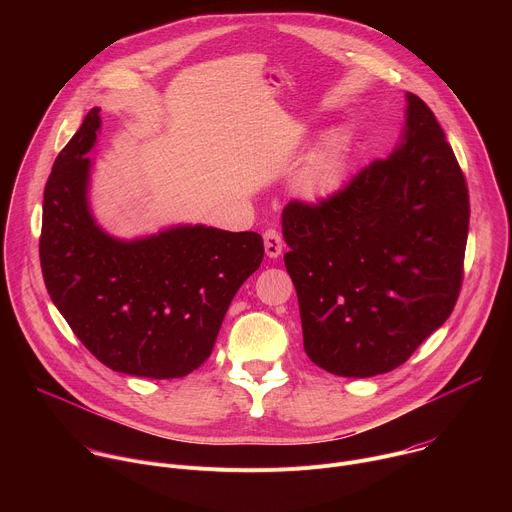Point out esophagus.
Returning a JSON list of instances; mask_svg holds the SVG:
<instances>
[{
    "mask_svg": "<svg viewBox=\"0 0 512 512\" xmlns=\"http://www.w3.org/2000/svg\"><path fill=\"white\" fill-rule=\"evenodd\" d=\"M263 243H265V253L269 259H277L283 251V241L281 235L275 229H267L263 233Z\"/></svg>",
    "mask_w": 512,
    "mask_h": 512,
    "instance_id": "34e87169",
    "label": "esophagus"
}]
</instances>
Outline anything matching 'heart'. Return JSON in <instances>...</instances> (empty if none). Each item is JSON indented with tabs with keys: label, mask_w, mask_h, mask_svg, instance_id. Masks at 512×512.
I'll use <instances>...</instances> for the list:
<instances>
[{
	"label": "heart",
	"mask_w": 512,
	"mask_h": 512,
	"mask_svg": "<svg viewBox=\"0 0 512 512\" xmlns=\"http://www.w3.org/2000/svg\"><path fill=\"white\" fill-rule=\"evenodd\" d=\"M344 172V152L342 141L338 137H330L324 148L312 158V162L302 170L296 180V192L306 200H320L342 180Z\"/></svg>",
	"instance_id": "1"
}]
</instances>
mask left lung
<instances>
[{
  "label": "left lung",
  "mask_w": 512,
  "mask_h": 512,
  "mask_svg": "<svg viewBox=\"0 0 512 512\" xmlns=\"http://www.w3.org/2000/svg\"><path fill=\"white\" fill-rule=\"evenodd\" d=\"M387 160L318 206L289 202L281 231L304 350L350 379L389 373L452 314L468 239L464 174L431 109L405 95Z\"/></svg>",
  "instance_id": "8db88e82"
}]
</instances>
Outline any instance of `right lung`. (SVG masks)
Listing matches in <instances>:
<instances>
[{
  "instance_id": "obj_1",
  "label": "right lung",
  "mask_w": 512,
  "mask_h": 512,
  "mask_svg": "<svg viewBox=\"0 0 512 512\" xmlns=\"http://www.w3.org/2000/svg\"><path fill=\"white\" fill-rule=\"evenodd\" d=\"M99 111L87 113L44 188V283L72 332L111 371L180 379L210 356L235 294L263 261V239L206 225L133 239L107 233L89 200Z\"/></svg>"
}]
</instances>
